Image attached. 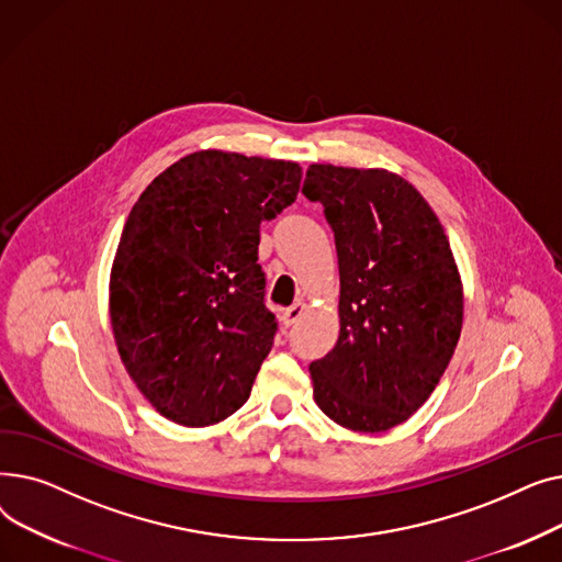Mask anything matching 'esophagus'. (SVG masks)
Masks as SVG:
<instances>
[{"label": "esophagus", "mask_w": 562, "mask_h": 562, "mask_svg": "<svg viewBox=\"0 0 562 562\" xmlns=\"http://www.w3.org/2000/svg\"><path fill=\"white\" fill-rule=\"evenodd\" d=\"M303 314H305V305H303V303H293L291 307H286V310L282 312V326H284V328H291L293 323H296Z\"/></svg>", "instance_id": "esophagus-1"}]
</instances>
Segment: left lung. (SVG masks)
<instances>
[{
  "mask_svg": "<svg viewBox=\"0 0 562 562\" xmlns=\"http://www.w3.org/2000/svg\"><path fill=\"white\" fill-rule=\"evenodd\" d=\"M339 261V339L310 364L314 401L335 424L382 432L428 401L462 330V282L424 195L382 168L312 164Z\"/></svg>",
  "mask_w": 562,
  "mask_h": 562,
  "instance_id": "obj_1",
  "label": "left lung"
}]
</instances>
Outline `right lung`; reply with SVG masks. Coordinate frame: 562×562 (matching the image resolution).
Wrapping results in <instances>:
<instances>
[{
    "label": "right lung",
    "mask_w": 562,
    "mask_h": 562,
    "mask_svg": "<svg viewBox=\"0 0 562 562\" xmlns=\"http://www.w3.org/2000/svg\"><path fill=\"white\" fill-rule=\"evenodd\" d=\"M301 180L293 161L200 150L132 206L111 266V328L166 419L212 426L248 401L278 330L263 305L259 225L296 200Z\"/></svg>",
    "instance_id": "1"
}]
</instances>
